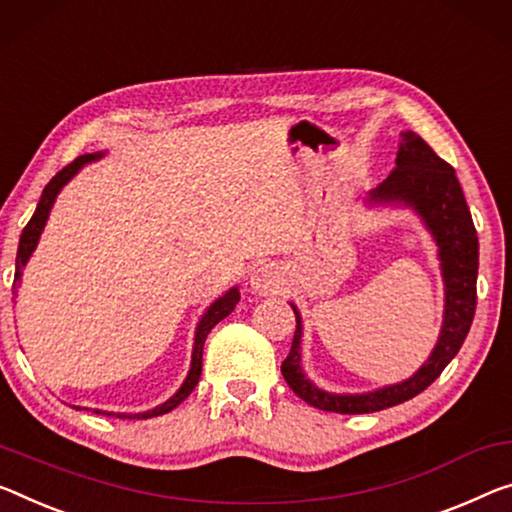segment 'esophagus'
I'll return each mask as SVG.
<instances>
[{
	"mask_svg": "<svg viewBox=\"0 0 512 512\" xmlns=\"http://www.w3.org/2000/svg\"><path fill=\"white\" fill-rule=\"evenodd\" d=\"M283 286V274L279 270V265L274 263H261L251 274V288L261 295H270V293H279V288Z\"/></svg>",
	"mask_w": 512,
	"mask_h": 512,
	"instance_id": "34e87169",
	"label": "esophagus"
}]
</instances>
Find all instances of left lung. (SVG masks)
I'll use <instances>...</instances> for the list:
<instances>
[{"instance_id":"left-lung-1","label":"left lung","mask_w":512,"mask_h":512,"mask_svg":"<svg viewBox=\"0 0 512 512\" xmlns=\"http://www.w3.org/2000/svg\"><path fill=\"white\" fill-rule=\"evenodd\" d=\"M371 201H400L412 206L423 217L428 229L435 235L442 258V272L446 283V311L442 336L430 359L416 371L410 380L384 387L380 391L361 393V396H334L320 391L306 380L300 368V336L302 320L295 311V336L288 357L283 359L281 373L288 387L304 403L318 407L322 412L336 414H368L400 405L419 396L442 375L469 334L471 320L476 313V277H478V235L474 229L469 206L462 194L453 167L444 162L416 132H405L403 144L396 157V169L380 187L371 192Z\"/></svg>"}]
</instances>
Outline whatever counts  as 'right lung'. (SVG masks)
<instances>
[{"label": "right lung", "instance_id": "1", "mask_svg": "<svg viewBox=\"0 0 512 512\" xmlns=\"http://www.w3.org/2000/svg\"><path fill=\"white\" fill-rule=\"evenodd\" d=\"M98 157H100V153L98 155H80V157H77V160L66 164V167L61 169L59 174L54 176L50 183L45 185V190L41 194V201H38V206H36L34 217L29 219V224L25 226V229H22V235H20L18 258H15V281L20 279V267L29 261L31 251L36 249V242H38V238H41V231H43V226L47 222V215H50L52 203H54V199H57V194L61 192V187H64L68 180L73 178L77 171L84 167L86 162L98 160ZM238 300H240L238 288H231L229 293H226L224 297H219V300L210 306L206 316L201 318L199 329H196V338H194L192 368H190V373H187V380L183 382V387L178 389L176 396H171L167 403L160 405V407H155V410H151V412H144V414H116V416H119V419H151V416L167 414V412L174 410V407H178L180 403H183V400L194 391L196 382H199V377H201V359H203V343H206V336L210 334V329L215 327L219 320H224L226 316H229V313L235 309V304H238ZM96 414H107V412L96 410ZM107 416H112V414H107Z\"/></svg>", "mask_w": 512, "mask_h": 512}]
</instances>
